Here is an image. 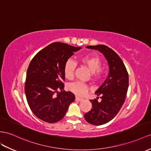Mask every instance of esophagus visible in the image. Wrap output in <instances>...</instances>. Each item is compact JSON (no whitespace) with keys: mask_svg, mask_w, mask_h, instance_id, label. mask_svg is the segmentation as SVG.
<instances>
[{"mask_svg":"<svg viewBox=\"0 0 151 151\" xmlns=\"http://www.w3.org/2000/svg\"><path fill=\"white\" fill-rule=\"evenodd\" d=\"M76 101H79V102H80V101H83V99L78 97H76Z\"/></svg>","mask_w":151,"mask_h":151,"instance_id":"obj_1","label":"esophagus"}]
</instances>
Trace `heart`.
Returning a JSON list of instances; mask_svg holds the SVG:
<instances>
[{
	"label": "heart",
	"mask_w": 151,
	"mask_h": 151,
	"mask_svg": "<svg viewBox=\"0 0 151 151\" xmlns=\"http://www.w3.org/2000/svg\"><path fill=\"white\" fill-rule=\"evenodd\" d=\"M81 63L86 67L91 73V76L95 80L102 79L106 75V70L101 68L102 61L101 59L95 55H86L79 59ZM76 67V63L73 61L69 60L65 63L64 67V75L67 79L71 80L73 78L74 71ZM69 90L77 95L81 96L85 94L89 87L87 84L81 82H76L70 84Z\"/></svg>",
	"instance_id": "1"
}]
</instances>
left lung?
Here are the masks:
<instances>
[{"label":"left lung","mask_w":151,"mask_h":151,"mask_svg":"<svg viewBox=\"0 0 151 151\" xmlns=\"http://www.w3.org/2000/svg\"><path fill=\"white\" fill-rule=\"evenodd\" d=\"M86 48L103 54L109 66L107 78L95 91L97 96L101 95V101L98 102V99L90 100L92 108L84 115L88 123L99 126L111 120L122 108L128 89L129 76L122 60L111 49L104 45Z\"/></svg>","instance_id":"1"}]
</instances>
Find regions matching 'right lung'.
<instances>
[{
  "label": "right lung",
  "mask_w": 151,
  "mask_h": 151,
  "mask_svg": "<svg viewBox=\"0 0 151 151\" xmlns=\"http://www.w3.org/2000/svg\"><path fill=\"white\" fill-rule=\"evenodd\" d=\"M81 49V47L54 42L36 54L29 64L25 96L32 113L44 122L55 123L61 120L69 105L74 101L75 95L63 90L64 67L73 52Z\"/></svg>",
  "instance_id": "add662e5"
}]
</instances>
